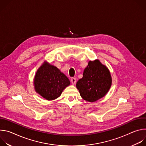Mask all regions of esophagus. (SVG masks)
Returning <instances> with one entry per match:
<instances>
[{
  "instance_id": "1",
  "label": "esophagus",
  "mask_w": 146,
  "mask_h": 146,
  "mask_svg": "<svg viewBox=\"0 0 146 146\" xmlns=\"http://www.w3.org/2000/svg\"><path fill=\"white\" fill-rule=\"evenodd\" d=\"M70 81H71V82L73 84H76V78H74V77L72 78H71V80H70Z\"/></svg>"
}]
</instances>
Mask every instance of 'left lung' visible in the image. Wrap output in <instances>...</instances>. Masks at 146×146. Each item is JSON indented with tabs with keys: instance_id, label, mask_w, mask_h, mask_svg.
<instances>
[{
	"instance_id": "1",
	"label": "left lung",
	"mask_w": 146,
	"mask_h": 146,
	"mask_svg": "<svg viewBox=\"0 0 146 146\" xmlns=\"http://www.w3.org/2000/svg\"><path fill=\"white\" fill-rule=\"evenodd\" d=\"M111 77L108 68L99 60L90 61L82 78L76 84L80 94L85 100L94 102L103 98L111 85Z\"/></svg>"
}]
</instances>
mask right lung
I'll use <instances>...</instances> for the list:
<instances>
[{"label":"right lung","mask_w":146,"mask_h":146,"mask_svg":"<svg viewBox=\"0 0 146 146\" xmlns=\"http://www.w3.org/2000/svg\"><path fill=\"white\" fill-rule=\"evenodd\" d=\"M70 84L69 78L56 67L47 62L40 66L35 75L36 91L47 100L60 96L63 90Z\"/></svg>","instance_id":"right-lung-1"}]
</instances>
